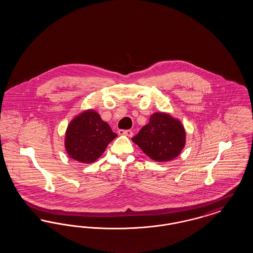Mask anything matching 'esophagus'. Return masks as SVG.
Segmentation results:
<instances>
[{
    "label": "esophagus",
    "mask_w": 253,
    "mask_h": 253,
    "mask_svg": "<svg viewBox=\"0 0 253 253\" xmlns=\"http://www.w3.org/2000/svg\"><path fill=\"white\" fill-rule=\"evenodd\" d=\"M119 133H120V134L127 135V136H129V137H131V136H132V134H133L131 130H120Z\"/></svg>",
    "instance_id": "34e87169"
}]
</instances>
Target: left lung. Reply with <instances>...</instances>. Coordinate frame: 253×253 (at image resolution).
<instances>
[{
  "instance_id": "8db88e82",
  "label": "left lung",
  "mask_w": 253,
  "mask_h": 253,
  "mask_svg": "<svg viewBox=\"0 0 253 253\" xmlns=\"http://www.w3.org/2000/svg\"><path fill=\"white\" fill-rule=\"evenodd\" d=\"M185 139L186 133L180 121L164 113L152 115L149 123L132 138L148 157L157 162L178 157Z\"/></svg>"
}]
</instances>
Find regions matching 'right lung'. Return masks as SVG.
Segmentation results:
<instances>
[{"label": "right lung", "instance_id": "add662e5", "mask_svg": "<svg viewBox=\"0 0 253 253\" xmlns=\"http://www.w3.org/2000/svg\"><path fill=\"white\" fill-rule=\"evenodd\" d=\"M117 136L97 113L89 110L75 118L68 125L65 149L73 159L89 164L100 157Z\"/></svg>", "mask_w": 253, "mask_h": 253}]
</instances>
